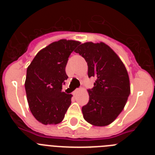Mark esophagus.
Here are the masks:
<instances>
[{
    "label": "esophagus",
    "mask_w": 155,
    "mask_h": 155,
    "mask_svg": "<svg viewBox=\"0 0 155 155\" xmlns=\"http://www.w3.org/2000/svg\"><path fill=\"white\" fill-rule=\"evenodd\" d=\"M80 90H81L80 88H78V89H76L74 91V94H78V93L79 92V91H80Z\"/></svg>",
    "instance_id": "obj_1"
}]
</instances>
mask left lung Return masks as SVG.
<instances>
[{
    "label": "left lung",
    "instance_id": "1",
    "mask_svg": "<svg viewBox=\"0 0 155 155\" xmlns=\"http://www.w3.org/2000/svg\"><path fill=\"white\" fill-rule=\"evenodd\" d=\"M75 52L87 62L88 78H96L94 87L87 90L89 101L82 107L84 119L97 127L109 125L124 109L130 93L125 66L103 42H85Z\"/></svg>",
    "mask_w": 155,
    "mask_h": 155
}]
</instances>
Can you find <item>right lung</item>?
<instances>
[{
  "mask_svg": "<svg viewBox=\"0 0 155 155\" xmlns=\"http://www.w3.org/2000/svg\"><path fill=\"white\" fill-rule=\"evenodd\" d=\"M80 43L67 39L52 42L37 53L27 68L25 87L28 106L41 124H57L64 120L72 97L62 91L68 78L65 68Z\"/></svg>",
  "mask_w": 155,
  "mask_h": 155,
  "instance_id": "right-lung-1",
  "label": "right lung"
}]
</instances>
